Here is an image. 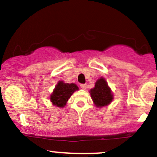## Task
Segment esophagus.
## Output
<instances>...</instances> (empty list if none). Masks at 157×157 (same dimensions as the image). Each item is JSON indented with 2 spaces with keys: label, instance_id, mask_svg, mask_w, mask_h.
Instances as JSON below:
<instances>
[{
  "label": "esophagus",
  "instance_id": "1",
  "mask_svg": "<svg viewBox=\"0 0 157 157\" xmlns=\"http://www.w3.org/2000/svg\"><path fill=\"white\" fill-rule=\"evenodd\" d=\"M80 88L82 89H86V88H87V86H86V84H80Z\"/></svg>",
  "mask_w": 157,
  "mask_h": 157
}]
</instances>
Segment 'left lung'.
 Masks as SVG:
<instances>
[{"label": "left lung", "mask_w": 157, "mask_h": 157, "mask_svg": "<svg viewBox=\"0 0 157 157\" xmlns=\"http://www.w3.org/2000/svg\"><path fill=\"white\" fill-rule=\"evenodd\" d=\"M94 103L97 107L101 108L109 105L113 100V94L104 78L97 80L94 89L89 91Z\"/></svg>", "instance_id": "1"}]
</instances>
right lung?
<instances>
[{
  "mask_svg": "<svg viewBox=\"0 0 157 157\" xmlns=\"http://www.w3.org/2000/svg\"><path fill=\"white\" fill-rule=\"evenodd\" d=\"M78 89L76 84L64 83L63 81H59L50 96V100L54 105L64 107L73 93Z\"/></svg>",
  "mask_w": 157,
  "mask_h": 157,
  "instance_id": "right-lung-1",
  "label": "right lung"
}]
</instances>
